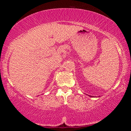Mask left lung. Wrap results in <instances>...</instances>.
<instances>
[{"mask_svg":"<svg viewBox=\"0 0 131 131\" xmlns=\"http://www.w3.org/2000/svg\"><path fill=\"white\" fill-rule=\"evenodd\" d=\"M89 96H90V95H89ZM90 97H91V96H90Z\"/></svg>","mask_w":131,"mask_h":131,"instance_id":"obj_1","label":"left lung"}]
</instances>
